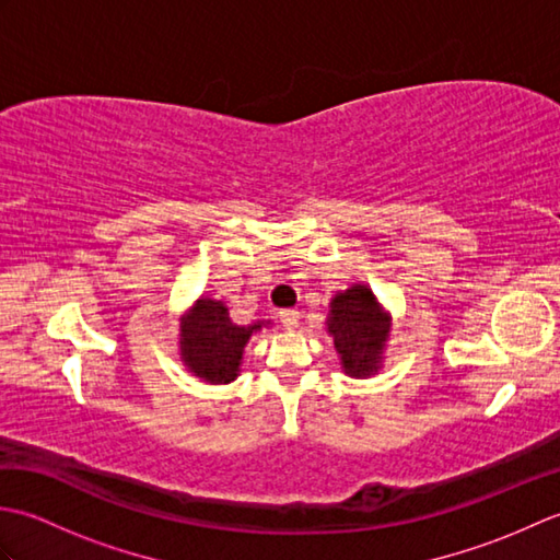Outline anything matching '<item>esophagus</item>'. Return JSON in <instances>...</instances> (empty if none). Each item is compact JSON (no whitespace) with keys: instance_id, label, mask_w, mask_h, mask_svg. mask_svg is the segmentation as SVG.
Masks as SVG:
<instances>
[{"instance_id":"obj_1","label":"esophagus","mask_w":560,"mask_h":560,"mask_svg":"<svg viewBox=\"0 0 560 560\" xmlns=\"http://www.w3.org/2000/svg\"><path fill=\"white\" fill-rule=\"evenodd\" d=\"M279 317H281V325L287 327L289 331H293L295 327H299V317H301L299 311H281Z\"/></svg>"}]
</instances>
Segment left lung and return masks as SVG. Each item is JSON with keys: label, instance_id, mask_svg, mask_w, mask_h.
<instances>
[{"label": "left lung", "instance_id": "8db88e82", "mask_svg": "<svg viewBox=\"0 0 560 560\" xmlns=\"http://www.w3.org/2000/svg\"><path fill=\"white\" fill-rule=\"evenodd\" d=\"M327 335L335 339L341 371L349 377H373L385 363L392 315L368 283H353L329 301Z\"/></svg>", "mask_w": 560, "mask_h": 560}]
</instances>
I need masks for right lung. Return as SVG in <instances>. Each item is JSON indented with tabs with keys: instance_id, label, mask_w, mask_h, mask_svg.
<instances>
[{
	"instance_id": "1",
	"label": "right lung",
	"mask_w": 560,
	"mask_h": 560,
	"mask_svg": "<svg viewBox=\"0 0 560 560\" xmlns=\"http://www.w3.org/2000/svg\"><path fill=\"white\" fill-rule=\"evenodd\" d=\"M177 353L195 377L209 385H229L241 375L247 341L271 325L257 319L253 325H235L223 301L199 295L192 307L177 317Z\"/></svg>"
}]
</instances>
